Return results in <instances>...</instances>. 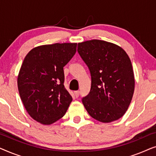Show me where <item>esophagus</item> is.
Segmentation results:
<instances>
[{"label":"esophagus","instance_id":"obj_1","mask_svg":"<svg viewBox=\"0 0 156 156\" xmlns=\"http://www.w3.org/2000/svg\"><path fill=\"white\" fill-rule=\"evenodd\" d=\"M74 93L76 97H78L79 96H80V91H75Z\"/></svg>","mask_w":156,"mask_h":156}]
</instances>
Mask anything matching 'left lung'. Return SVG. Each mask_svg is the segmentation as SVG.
Returning a JSON list of instances; mask_svg holds the SVG:
<instances>
[{
  "label": "left lung",
  "mask_w": 156,
  "mask_h": 156,
  "mask_svg": "<svg viewBox=\"0 0 156 156\" xmlns=\"http://www.w3.org/2000/svg\"><path fill=\"white\" fill-rule=\"evenodd\" d=\"M77 50L91 76L90 92L82 99L85 108L100 122L118 120L129 108L135 88L129 55L120 46L100 40L80 42Z\"/></svg>",
  "instance_id": "1"
}]
</instances>
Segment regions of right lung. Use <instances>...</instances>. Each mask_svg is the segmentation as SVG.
<instances>
[{"label": "right lung", "mask_w": 156, "mask_h": 156, "mask_svg": "<svg viewBox=\"0 0 156 156\" xmlns=\"http://www.w3.org/2000/svg\"><path fill=\"white\" fill-rule=\"evenodd\" d=\"M76 44L35 47L23 62L18 75L19 94L28 114L42 124L62 118L72 101L64 86L63 67L75 54Z\"/></svg>", "instance_id": "right-lung-1"}]
</instances>
